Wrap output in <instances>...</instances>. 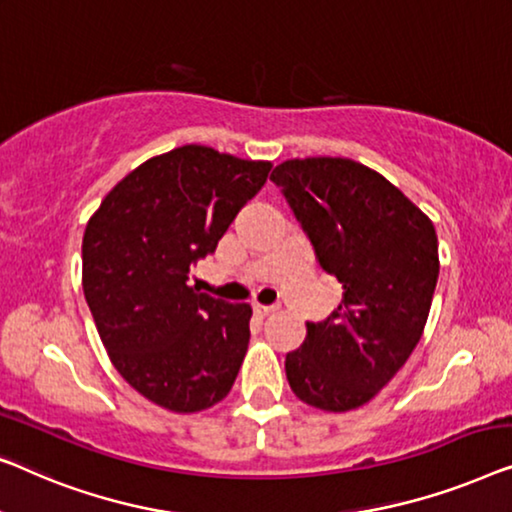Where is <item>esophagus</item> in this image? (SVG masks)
Listing matches in <instances>:
<instances>
[{"mask_svg": "<svg viewBox=\"0 0 512 512\" xmlns=\"http://www.w3.org/2000/svg\"><path fill=\"white\" fill-rule=\"evenodd\" d=\"M278 311V306H266V304H255V313L257 315H271V313H276Z\"/></svg>", "mask_w": 512, "mask_h": 512, "instance_id": "34e87169", "label": "esophagus"}]
</instances>
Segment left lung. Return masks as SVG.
<instances>
[{
  "instance_id": "left-lung-1",
  "label": "left lung",
  "mask_w": 512,
  "mask_h": 512,
  "mask_svg": "<svg viewBox=\"0 0 512 512\" xmlns=\"http://www.w3.org/2000/svg\"><path fill=\"white\" fill-rule=\"evenodd\" d=\"M271 181L343 285L336 311L306 322V341L287 352V380L308 406L345 413L376 397L420 341L438 278L434 222L348 157L287 160Z\"/></svg>"
}]
</instances>
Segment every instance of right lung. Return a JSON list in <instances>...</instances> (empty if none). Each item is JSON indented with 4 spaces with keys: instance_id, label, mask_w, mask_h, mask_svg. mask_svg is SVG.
Here are the masks:
<instances>
[{
    "instance_id": "right-lung-1",
    "label": "right lung",
    "mask_w": 512,
    "mask_h": 512,
    "mask_svg": "<svg viewBox=\"0 0 512 512\" xmlns=\"http://www.w3.org/2000/svg\"><path fill=\"white\" fill-rule=\"evenodd\" d=\"M269 171L271 162L190 143L136 167L88 220L85 301L115 369L157 406L199 413L239 376L253 308L187 280Z\"/></svg>"
}]
</instances>
